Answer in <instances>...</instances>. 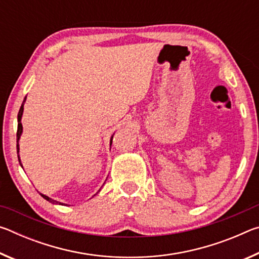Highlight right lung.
Segmentation results:
<instances>
[{"instance_id": "add662e5", "label": "right lung", "mask_w": 259, "mask_h": 259, "mask_svg": "<svg viewBox=\"0 0 259 259\" xmlns=\"http://www.w3.org/2000/svg\"><path fill=\"white\" fill-rule=\"evenodd\" d=\"M25 99H26V97H25ZM25 99H24L23 104H21V107H20V109H19V113H18V129H17V143H18V140H19V138H20V135H21V131H23V125H21V116H23V111H24V103H25ZM112 139H113V137L111 138V145H112ZM17 150H19L18 144H17ZM19 162H20V160H19ZM20 164H21V163H20ZM41 196H42V198H45L47 201H49V202H51V203H59V204H63V203L58 202V201L50 199L49 196H47V195H45V194H41Z\"/></svg>"}]
</instances>
